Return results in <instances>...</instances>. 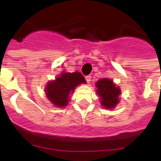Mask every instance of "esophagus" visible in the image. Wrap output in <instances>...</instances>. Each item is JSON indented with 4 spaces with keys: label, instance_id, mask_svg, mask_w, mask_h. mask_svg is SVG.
I'll use <instances>...</instances> for the list:
<instances>
[{
    "label": "esophagus",
    "instance_id": "esophagus-1",
    "mask_svg": "<svg viewBox=\"0 0 161 161\" xmlns=\"http://www.w3.org/2000/svg\"><path fill=\"white\" fill-rule=\"evenodd\" d=\"M85 80L87 81V83H90V82L91 81V75L85 76Z\"/></svg>",
    "mask_w": 161,
    "mask_h": 161
}]
</instances>
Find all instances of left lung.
Masks as SVG:
<instances>
[{
  "mask_svg": "<svg viewBox=\"0 0 161 161\" xmlns=\"http://www.w3.org/2000/svg\"><path fill=\"white\" fill-rule=\"evenodd\" d=\"M96 86L97 87L98 96L101 97L102 105L107 108H115L118 103L119 95L121 91L113 84V81L108 78H103L97 82Z\"/></svg>",
  "mask_w": 161,
  "mask_h": 161,
  "instance_id": "obj_1",
  "label": "left lung"
}]
</instances>
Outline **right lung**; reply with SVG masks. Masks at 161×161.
<instances>
[{
	"label": "right lung",
	"mask_w": 161,
	"mask_h": 161,
	"mask_svg": "<svg viewBox=\"0 0 161 161\" xmlns=\"http://www.w3.org/2000/svg\"><path fill=\"white\" fill-rule=\"evenodd\" d=\"M80 84H85V79L80 72H64L56 80L49 82L46 88L47 97L57 107H65L69 102V95Z\"/></svg>",
	"instance_id": "add662e5"
}]
</instances>
